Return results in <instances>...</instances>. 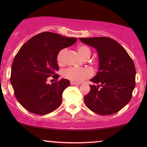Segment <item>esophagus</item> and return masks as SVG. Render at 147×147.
<instances>
[{
  "instance_id": "1",
  "label": "esophagus",
  "mask_w": 147,
  "mask_h": 147,
  "mask_svg": "<svg viewBox=\"0 0 147 147\" xmlns=\"http://www.w3.org/2000/svg\"><path fill=\"white\" fill-rule=\"evenodd\" d=\"M70 84H71V86H78V85H80L79 83H76V82H72V81L70 82Z\"/></svg>"
}]
</instances>
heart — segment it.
<instances>
[{"instance_id": "b5f03b06", "label": "heart", "mask_w": 147, "mask_h": 147, "mask_svg": "<svg viewBox=\"0 0 147 147\" xmlns=\"http://www.w3.org/2000/svg\"><path fill=\"white\" fill-rule=\"evenodd\" d=\"M78 53L82 58L88 59L91 56V49L86 45H80L78 47ZM66 52L65 49L60 50L57 55V61L59 65H63L64 63V55ZM63 76L66 79L71 80L72 82L80 83L84 80L88 79L93 75V72L89 68H76L69 67L64 69Z\"/></svg>"}]
</instances>
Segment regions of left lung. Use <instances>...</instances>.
Listing matches in <instances>:
<instances>
[{
	"instance_id": "obj_1",
	"label": "left lung",
	"mask_w": 147,
	"mask_h": 147,
	"mask_svg": "<svg viewBox=\"0 0 147 147\" xmlns=\"http://www.w3.org/2000/svg\"><path fill=\"white\" fill-rule=\"evenodd\" d=\"M82 43L96 49L99 69L90 81V92L84 96L86 106L100 115L115 114L132 98L135 88L136 69L127 51L110 37L80 38Z\"/></svg>"
}]
</instances>
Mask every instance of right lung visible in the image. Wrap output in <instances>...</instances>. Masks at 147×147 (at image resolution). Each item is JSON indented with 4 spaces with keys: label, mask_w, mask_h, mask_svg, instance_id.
Here are the masks:
<instances>
[{
    "label": "right lung",
    "mask_w": 147,
    "mask_h": 147,
    "mask_svg": "<svg viewBox=\"0 0 147 147\" xmlns=\"http://www.w3.org/2000/svg\"><path fill=\"white\" fill-rule=\"evenodd\" d=\"M76 41V38L43 32L31 38L18 51L12 63L11 82L18 102L28 111L45 115L61 105L62 94L70 82L57 80V55ZM51 76L56 81L48 84Z\"/></svg>",
    "instance_id": "right-lung-1"
}]
</instances>
